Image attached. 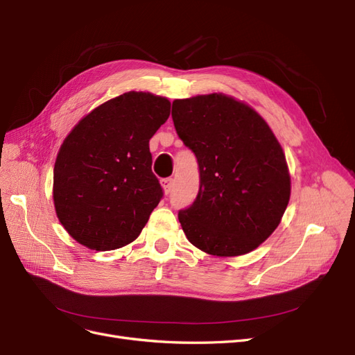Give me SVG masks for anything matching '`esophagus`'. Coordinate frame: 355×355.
<instances>
[{
    "mask_svg": "<svg viewBox=\"0 0 355 355\" xmlns=\"http://www.w3.org/2000/svg\"><path fill=\"white\" fill-rule=\"evenodd\" d=\"M161 184H162V187H164L165 194H169L171 190H173L174 180H173V178H162V180H161Z\"/></svg>",
    "mask_w": 355,
    "mask_h": 355,
    "instance_id": "34e87169",
    "label": "esophagus"
}]
</instances>
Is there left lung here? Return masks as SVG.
Instances as JSON below:
<instances>
[{
	"mask_svg": "<svg viewBox=\"0 0 355 355\" xmlns=\"http://www.w3.org/2000/svg\"><path fill=\"white\" fill-rule=\"evenodd\" d=\"M178 137L199 164L194 202L178 212L189 241L214 256H241L277 230L291 181L279 141L248 105L222 94L175 99Z\"/></svg>",
	"mask_w": 355,
	"mask_h": 355,
	"instance_id": "obj_1",
	"label": "left lung"
}]
</instances>
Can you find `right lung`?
<instances>
[{"instance_id": "add662e5", "label": "right lung", "mask_w": 355, "mask_h": 355, "mask_svg": "<svg viewBox=\"0 0 355 355\" xmlns=\"http://www.w3.org/2000/svg\"><path fill=\"white\" fill-rule=\"evenodd\" d=\"M166 98L127 92L82 118L61 144L54 205L71 237L92 250L135 241L161 202L149 140L169 116Z\"/></svg>"}]
</instances>
